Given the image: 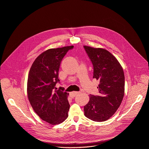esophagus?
Instances as JSON below:
<instances>
[{"label":"esophagus","mask_w":149,"mask_h":149,"mask_svg":"<svg viewBox=\"0 0 149 149\" xmlns=\"http://www.w3.org/2000/svg\"><path fill=\"white\" fill-rule=\"evenodd\" d=\"M79 93V92H77V91H73V92H72L70 93V96L72 97H75V96H76V95Z\"/></svg>","instance_id":"obj_1"}]
</instances>
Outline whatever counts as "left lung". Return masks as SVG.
Segmentation results:
<instances>
[{
  "instance_id": "obj_1",
  "label": "left lung",
  "mask_w": 149,
  "mask_h": 149,
  "mask_svg": "<svg viewBox=\"0 0 149 149\" xmlns=\"http://www.w3.org/2000/svg\"><path fill=\"white\" fill-rule=\"evenodd\" d=\"M93 65V78L99 81V95H90L84 115L94 121L108 120L119 108L125 94V74L118 60L102 48L84 46Z\"/></svg>"
}]
</instances>
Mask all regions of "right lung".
Segmentation results:
<instances>
[{
  "instance_id": "right-lung-1",
  "label": "right lung",
  "mask_w": 149,
  "mask_h": 149,
  "mask_svg": "<svg viewBox=\"0 0 149 149\" xmlns=\"http://www.w3.org/2000/svg\"><path fill=\"white\" fill-rule=\"evenodd\" d=\"M73 48L71 46L46 50L34 61L29 70L27 84L29 102L42 120L53 125L62 123L68 116V94L62 87L58 90L56 84L59 83L61 61Z\"/></svg>"
}]
</instances>
